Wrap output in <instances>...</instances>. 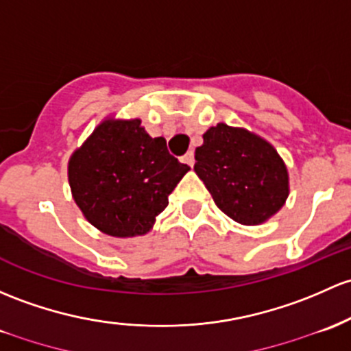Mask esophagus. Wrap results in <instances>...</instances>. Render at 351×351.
Returning a JSON list of instances; mask_svg holds the SVG:
<instances>
[{"label": "esophagus", "instance_id": "obj_1", "mask_svg": "<svg viewBox=\"0 0 351 351\" xmlns=\"http://www.w3.org/2000/svg\"><path fill=\"white\" fill-rule=\"evenodd\" d=\"M183 161H185V163H186L188 166H193V165H195V154H193V151H188L185 156H183Z\"/></svg>", "mask_w": 351, "mask_h": 351}]
</instances>
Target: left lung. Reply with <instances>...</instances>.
<instances>
[{
  "instance_id": "left-lung-1",
  "label": "left lung",
  "mask_w": 351,
  "mask_h": 351,
  "mask_svg": "<svg viewBox=\"0 0 351 351\" xmlns=\"http://www.w3.org/2000/svg\"><path fill=\"white\" fill-rule=\"evenodd\" d=\"M195 171L225 215L243 225L263 223L286 202L287 169L278 151L245 129L220 123L195 151Z\"/></svg>"
}]
</instances>
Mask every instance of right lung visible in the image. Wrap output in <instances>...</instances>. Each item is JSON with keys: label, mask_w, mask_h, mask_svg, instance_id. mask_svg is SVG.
Segmentation results:
<instances>
[{"label": "right lung", "mask_w": 351, "mask_h": 351, "mask_svg": "<svg viewBox=\"0 0 351 351\" xmlns=\"http://www.w3.org/2000/svg\"><path fill=\"white\" fill-rule=\"evenodd\" d=\"M188 169L139 119L106 121L72 154L69 182L94 227L112 237H134L149 230Z\"/></svg>", "instance_id": "1"}]
</instances>
